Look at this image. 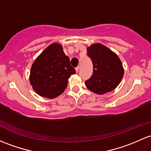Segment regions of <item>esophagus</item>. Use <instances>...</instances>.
<instances>
[{"label": "esophagus", "mask_w": 151, "mask_h": 151, "mask_svg": "<svg viewBox=\"0 0 151 151\" xmlns=\"http://www.w3.org/2000/svg\"><path fill=\"white\" fill-rule=\"evenodd\" d=\"M79 67H76L75 70H76V72H77V73L79 72Z\"/></svg>", "instance_id": "34e87169"}]
</instances>
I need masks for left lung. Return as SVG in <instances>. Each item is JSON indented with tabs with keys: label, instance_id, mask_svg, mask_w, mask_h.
I'll use <instances>...</instances> for the list:
<instances>
[{
	"label": "left lung",
	"instance_id": "8db88e82",
	"mask_svg": "<svg viewBox=\"0 0 151 151\" xmlns=\"http://www.w3.org/2000/svg\"><path fill=\"white\" fill-rule=\"evenodd\" d=\"M87 54L93 63V74L85 82L89 90L97 94L111 92L118 86L124 74V68L118 56L103 44L88 46Z\"/></svg>",
	"mask_w": 151,
	"mask_h": 151
}]
</instances>
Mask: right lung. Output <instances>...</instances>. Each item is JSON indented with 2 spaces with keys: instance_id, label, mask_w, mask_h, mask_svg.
Masks as SVG:
<instances>
[{
  "instance_id": "1",
  "label": "right lung",
  "mask_w": 151,
  "mask_h": 151,
  "mask_svg": "<svg viewBox=\"0 0 151 151\" xmlns=\"http://www.w3.org/2000/svg\"><path fill=\"white\" fill-rule=\"evenodd\" d=\"M75 73L69 58L64 53L62 46L53 43L33 63L29 76L30 84L39 95L54 99L64 92L68 79Z\"/></svg>"
}]
</instances>
